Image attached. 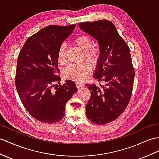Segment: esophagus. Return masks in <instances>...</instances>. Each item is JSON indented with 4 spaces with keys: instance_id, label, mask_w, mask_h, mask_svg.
<instances>
[{
    "instance_id": "1",
    "label": "esophagus",
    "mask_w": 159,
    "mask_h": 159,
    "mask_svg": "<svg viewBox=\"0 0 159 159\" xmlns=\"http://www.w3.org/2000/svg\"><path fill=\"white\" fill-rule=\"evenodd\" d=\"M75 85H76V87H77V88H79L82 87V86H84V84H82V83L76 82V83H75Z\"/></svg>"
}]
</instances>
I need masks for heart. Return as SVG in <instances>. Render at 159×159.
<instances>
[{
  "label": "heart",
  "instance_id": "heart-1",
  "mask_svg": "<svg viewBox=\"0 0 159 159\" xmlns=\"http://www.w3.org/2000/svg\"><path fill=\"white\" fill-rule=\"evenodd\" d=\"M74 43L77 47L84 52V59L96 64L100 57V50L98 47L93 46V41L87 35H80L75 38ZM57 59L59 63H63L65 61V44H61L58 51ZM91 72L90 65L84 63L80 65H71L64 71V75L67 79L81 82L84 80L87 75Z\"/></svg>",
  "mask_w": 159,
  "mask_h": 159
}]
</instances>
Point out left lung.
Segmentation results:
<instances>
[{"label":"left lung","instance_id":"left-lung-1","mask_svg":"<svg viewBox=\"0 0 159 159\" xmlns=\"http://www.w3.org/2000/svg\"><path fill=\"white\" fill-rule=\"evenodd\" d=\"M80 29L98 40L100 57L93 77L100 84H87L91 96L86 105L90 121L104 125L115 121L128 105L135 76L130 50L110 21L80 23Z\"/></svg>","mask_w":159,"mask_h":159}]
</instances>
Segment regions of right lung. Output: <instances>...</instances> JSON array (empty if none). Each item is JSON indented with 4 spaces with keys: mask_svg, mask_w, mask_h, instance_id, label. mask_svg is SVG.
<instances>
[{
    "mask_svg": "<svg viewBox=\"0 0 159 159\" xmlns=\"http://www.w3.org/2000/svg\"><path fill=\"white\" fill-rule=\"evenodd\" d=\"M76 25H51L28 38L17 58L15 82L25 110L36 119L55 123L63 118L65 105L77 91L74 82L63 85L57 75V55L63 41Z\"/></svg>",
    "mask_w": 159,
    "mask_h": 159,
    "instance_id": "right-lung-1",
    "label": "right lung"
}]
</instances>
